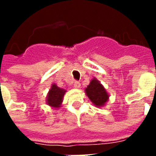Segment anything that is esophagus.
<instances>
[{"label": "esophagus", "instance_id": "obj_1", "mask_svg": "<svg viewBox=\"0 0 156 156\" xmlns=\"http://www.w3.org/2000/svg\"><path fill=\"white\" fill-rule=\"evenodd\" d=\"M73 87H74V88H76V89H79L81 87V83H79V82H78V81H76V82H74V83H73Z\"/></svg>", "mask_w": 156, "mask_h": 156}]
</instances>
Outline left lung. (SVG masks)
Masks as SVG:
<instances>
[{
	"mask_svg": "<svg viewBox=\"0 0 156 156\" xmlns=\"http://www.w3.org/2000/svg\"><path fill=\"white\" fill-rule=\"evenodd\" d=\"M85 93L91 103L98 108L104 107L109 100L108 93L96 78L91 79L90 84L85 88Z\"/></svg>",
	"mask_w": 156,
	"mask_h": 156,
	"instance_id": "left-lung-1",
	"label": "left lung"
}]
</instances>
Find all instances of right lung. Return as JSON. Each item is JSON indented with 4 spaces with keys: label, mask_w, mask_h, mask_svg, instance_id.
Instances as JSON below:
<instances>
[{
    "label": "right lung",
    "mask_w": 156,
    "mask_h": 156,
    "mask_svg": "<svg viewBox=\"0 0 156 156\" xmlns=\"http://www.w3.org/2000/svg\"><path fill=\"white\" fill-rule=\"evenodd\" d=\"M66 92V90L65 89L60 88L55 83H52L50 90L48 92L47 97H46V103L48 106H50L52 108H60L61 107L62 102H63L64 95H65Z\"/></svg>",
    "instance_id": "1"
}]
</instances>
